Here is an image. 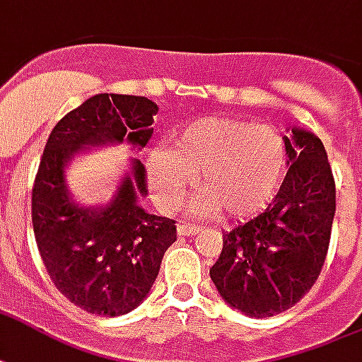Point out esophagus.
Here are the masks:
<instances>
[{
  "label": "esophagus",
  "instance_id": "34e87169",
  "mask_svg": "<svg viewBox=\"0 0 362 362\" xmlns=\"http://www.w3.org/2000/svg\"><path fill=\"white\" fill-rule=\"evenodd\" d=\"M176 232H178V235H195L197 232H202V228H199V226H195V224L182 222V224H178Z\"/></svg>",
  "mask_w": 362,
  "mask_h": 362
}]
</instances>
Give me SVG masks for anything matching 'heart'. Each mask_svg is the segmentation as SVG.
Listing matches in <instances>:
<instances>
[{"instance_id": "1", "label": "heart", "mask_w": 362, "mask_h": 362, "mask_svg": "<svg viewBox=\"0 0 362 362\" xmlns=\"http://www.w3.org/2000/svg\"><path fill=\"white\" fill-rule=\"evenodd\" d=\"M288 165L286 141L276 130L235 119H202L180 127L167 151L147 159V182L160 209L178 207L194 176L205 192L195 197L197 216L221 211L247 218L269 207Z\"/></svg>"}]
</instances>
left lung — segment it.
I'll use <instances>...</instances> for the list:
<instances>
[{
  "label": "left lung",
  "instance_id": "left-lung-1",
  "mask_svg": "<svg viewBox=\"0 0 362 362\" xmlns=\"http://www.w3.org/2000/svg\"><path fill=\"white\" fill-rule=\"evenodd\" d=\"M288 174L269 209L224 232L209 274L224 303L247 317H274L317 282L330 243L336 184L322 141L291 127Z\"/></svg>",
  "mask_w": 362,
  "mask_h": 362
}]
</instances>
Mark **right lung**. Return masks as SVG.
I'll use <instances>...</instances> for the list:
<instances>
[{"mask_svg": "<svg viewBox=\"0 0 362 362\" xmlns=\"http://www.w3.org/2000/svg\"><path fill=\"white\" fill-rule=\"evenodd\" d=\"M151 99L98 93L59 120L47 138L32 189L40 255L57 290L98 317H120L149 296L163 255L176 242L167 216L147 213L146 170L130 160L111 199L86 207L72 197L66 167L86 149L127 144L138 153L153 134Z\"/></svg>", "mask_w": 362, "mask_h": 362, "instance_id": "obj_1", "label": "right lung"}]
</instances>
